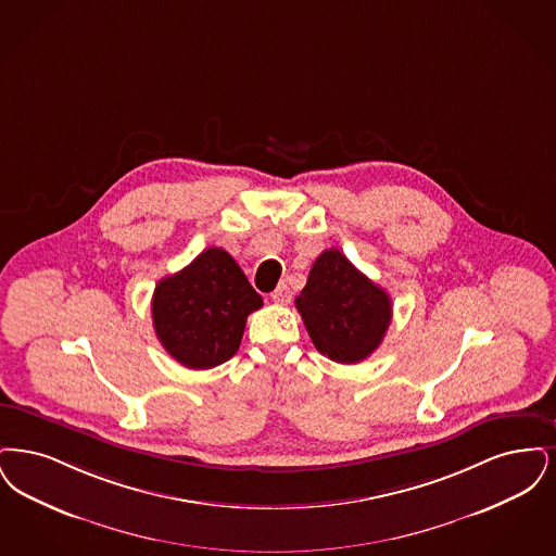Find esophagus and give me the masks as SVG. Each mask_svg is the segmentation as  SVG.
<instances>
[{
  "label": "esophagus",
  "mask_w": 556,
  "mask_h": 556,
  "mask_svg": "<svg viewBox=\"0 0 556 556\" xmlns=\"http://www.w3.org/2000/svg\"><path fill=\"white\" fill-rule=\"evenodd\" d=\"M269 296H271V301H274L276 305H287V303H290V299H292V290L289 289L287 282H280Z\"/></svg>",
  "instance_id": "obj_1"
}]
</instances>
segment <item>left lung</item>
<instances>
[{
	"mask_svg": "<svg viewBox=\"0 0 556 556\" xmlns=\"http://www.w3.org/2000/svg\"><path fill=\"white\" fill-rule=\"evenodd\" d=\"M315 349L337 363L367 359L384 340L392 301L339 249L315 260L307 285L294 301Z\"/></svg>",
	"mask_w": 556,
	"mask_h": 556,
	"instance_id": "1",
	"label": "left lung"
}]
</instances>
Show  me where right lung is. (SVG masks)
<instances>
[{"label": "right lung", "instance_id": "obj_1", "mask_svg": "<svg viewBox=\"0 0 556 556\" xmlns=\"http://www.w3.org/2000/svg\"><path fill=\"white\" fill-rule=\"evenodd\" d=\"M262 305L232 255L210 247L157 282L151 314L157 339L176 362L210 369L239 351L247 315Z\"/></svg>", "mask_w": 556, "mask_h": 556}]
</instances>
